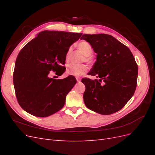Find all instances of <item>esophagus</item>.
<instances>
[{
    "mask_svg": "<svg viewBox=\"0 0 155 155\" xmlns=\"http://www.w3.org/2000/svg\"><path fill=\"white\" fill-rule=\"evenodd\" d=\"M76 80L78 82H80L81 81V78H79V77H76Z\"/></svg>",
    "mask_w": 155,
    "mask_h": 155,
    "instance_id": "obj_1",
    "label": "esophagus"
}]
</instances>
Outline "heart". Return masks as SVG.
<instances>
[{
	"instance_id": "1",
	"label": "heart",
	"mask_w": 155,
	"mask_h": 155,
	"mask_svg": "<svg viewBox=\"0 0 155 155\" xmlns=\"http://www.w3.org/2000/svg\"><path fill=\"white\" fill-rule=\"evenodd\" d=\"M78 47L80 50L83 54L85 55V61L87 62L91 61V58L90 56L93 53L92 46L90 43H88L87 41H81L78 44ZM73 48L72 46L68 49L66 55H65V59L66 61L68 62L71 57L72 53ZM87 67L85 64H68L67 68V74L70 76H79L85 74L87 72Z\"/></svg>"
}]
</instances>
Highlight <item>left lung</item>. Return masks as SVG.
Returning <instances> with one entry per match:
<instances>
[{"label": "left lung", "mask_w": 155, "mask_h": 155, "mask_svg": "<svg viewBox=\"0 0 155 155\" xmlns=\"http://www.w3.org/2000/svg\"><path fill=\"white\" fill-rule=\"evenodd\" d=\"M97 54L88 75L99 79L83 78L84 103L88 109L104 115L121 110L133 97L137 85L138 65L127 46L107 34H83Z\"/></svg>", "instance_id": "obj_1"}]
</instances>
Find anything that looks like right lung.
Instances as JSON below:
<instances>
[{"label": "right lung", "instance_id": "1", "mask_svg": "<svg viewBox=\"0 0 155 155\" xmlns=\"http://www.w3.org/2000/svg\"><path fill=\"white\" fill-rule=\"evenodd\" d=\"M81 35V33L45 30L21 50L15 61L13 85L23 110L37 117H47L63 107L76 79L73 76L55 79L49 74L53 70L61 76L65 72L67 51Z\"/></svg>", "mask_w": 155, "mask_h": 155}]
</instances>
